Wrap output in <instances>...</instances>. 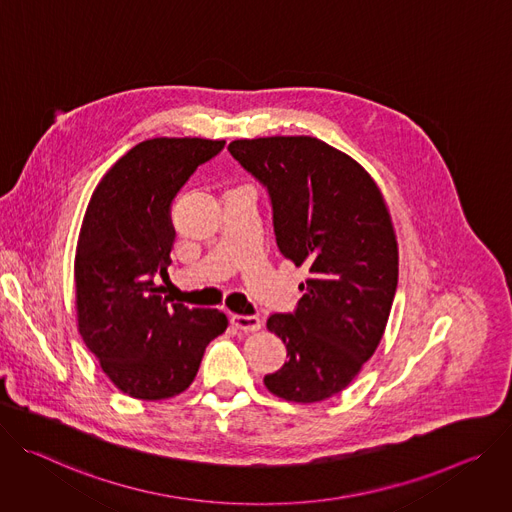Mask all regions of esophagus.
Listing matches in <instances>:
<instances>
[{"instance_id":"34e87169","label":"esophagus","mask_w":512,"mask_h":512,"mask_svg":"<svg viewBox=\"0 0 512 512\" xmlns=\"http://www.w3.org/2000/svg\"><path fill=\"white\" fill-rule=\"evenodd\" d=\"M232 325L236 329H242V331H258L262 327V321L258 317H250V315H232Z\"/></svg>"}]
</instances>
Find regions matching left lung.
<instances>
[{
	"instance_id": "1",
	"label": "left lung",
	"mask_w": 512,
	"mask_h": 512,
	"mask_svg": "<svg viewBox=\"0 0 512 512\" xmlns=\"http://www.w3.org/2000/svg\"><path fill=\"white\" fill-rule=\"evenodd\" d=\"M234 158L266 185L282 256L307 266L295 313L268 317L289 362L264 386L291 403L342 392L376 352L399 280V244L368 170L313 136L234 140Z\"/></svg>"
}]
</instances>
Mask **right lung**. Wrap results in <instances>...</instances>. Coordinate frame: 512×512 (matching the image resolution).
Wrapping results in <instances>:
<instances>
[{"instance_id":"right-lung-1","label":"right lung","mask_w":512,"mask_h":512,"mask_svg":"<svg viewBox=\"0 0 512 512\" xmlns=\"http://www.w3.org/2000/svg\"><path fill=\"white\" fill-rule=\"evenodd\" d=\"M225 140L150 138L128 150L95 187L75 252V311L85 346L118 390L162 401L191 386L203 352L227 319L217 309L168 303L175 227L170 205Z\"/></svg>"}]
</instances>
